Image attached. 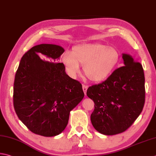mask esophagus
<instances>
[{
    "label": "esophagus",
    "mask_w": 156,
    "mask_h": 156,
    "mask_svg": "<svg viewBox=\"0 0 156 156\" xmlns=\"http://www.w3.org/2000/svg\"><path fill=\"white\" fill-rule=\"evenodd\" d=\"M87 88H88V86H87V85L82 84V89H83V91H84V94H87Z\"/></svg>",
    "instance_id": "obj_1"
}]
</instances>
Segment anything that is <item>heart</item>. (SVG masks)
Listing matches in <instances>:
<instances>
[{
  "instance_id": "b5f03b06",
  "label": "heart",
  "mask_w": 156,
  "mask_h": 156,
  "mask_svg": "<svg viewBox=\"0 0 156 156\" xmlns=\"http://www.w3.org/2000/svg\"><path fill=\"white\" fill-rule=\"evenodd\" d=\"M120 60V53L114 47L101 43L82 44L66 51L62 62L67 74L75 78L83 65L84 73L92 82L105 79L115 69Z\"/></svg>"
}]
</instances>
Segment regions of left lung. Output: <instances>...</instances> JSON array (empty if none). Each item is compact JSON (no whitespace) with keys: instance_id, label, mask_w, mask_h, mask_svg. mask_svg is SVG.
Instances as JSON below:
<instances>
[{"instance_id":"obj_1","label":"left lung","mask_w":156,"mask_h":156,"mask_svg":"<svg viewBox=\"0 0 156 156\" xmlns=\"http://www.w3.org/2000/svg\"><path fill=\"white\" fill-rule=\"evenodd\" d=\"M124 66L99 84L88 87L87 94L94 103L90 115L93 127L105 135L124 132L141 114L145 103L143 66L129 54H122Z\"/></svg>"}]
</instances>
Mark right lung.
Segmentation results:
<instances>
[{
	"instance_id": "right-lung-1",
	"label": "right lung",
	"mask_w": 156,
	"mask_h": 156,
	"mask_svg": "<svg viewBox=\"0 0 156 156\" xmlns=\"http://www.w3.org/2000/svg\"><path fill=\"white\" fill-rule=\"evenodd\" d=\"M64 51L56 44L34 46L21 57L15 74V111L36 135L54 136L62 133L70 112L84 98L82 84L70 78L64 64L59 63Z\"/></svg>"
}]
</instances>
